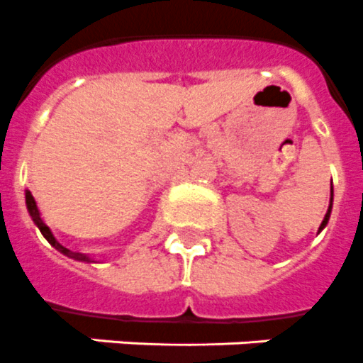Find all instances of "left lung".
Here are the masks:
<instances>
[{"label": "left lung", "mask_w": 363, "mask_h": 363, "mask_svg": "<svg viewBox=\"0 0 363 363\" xmlns=\"http://www.w3.org/2000/svg\"><path fill=\"white\" fill-rule=\"evenodd\" d=\"M332 199H334V191H332V186H330V203H328V210H327V214H325V218H323L321 225H319V230H318V234L321 233L323 228L327 227L328 219H330V212H332Z\"/></svg>", "instance_id": "8db88e82"}]
</instances>
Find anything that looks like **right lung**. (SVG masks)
<instances>
[{
  "label": "right lung",
  "instance_id": "1",
  "mask_svg": "<svg viewBox=\"0 0 363 363\" xmlns=\"http://www.w3.org/2000/svg\"><path fill=\"white\" fill-rule=\"evenodd\" d=\"M26 205H27V212H29V216H31L33 219V223L38 227V230L42 233V236H44L48 242L53 245L55 249L59 252H62L64 257H68V258H73V260H77V262H84V264H96V258H92L90 255H84V252H75V251H69V249H66L62 245V243H59V240L55 238L53 233H51V228L45 225V221L42 219V214H40V210H38V206H36V201L35 197H33V194L29 190H26Z\"/></svg>",
  "mask_w": 363,
  "mask_h": 363
}]
</instances>
